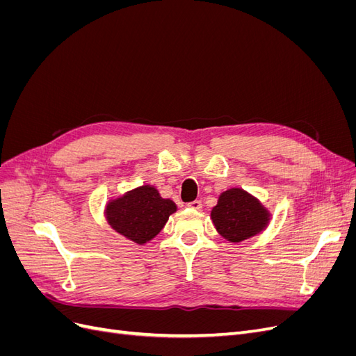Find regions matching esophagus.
Wrapping results in <instances>:
<instances>
[{
	"mask_svg": "<svg viewBox=\"0 0 356 356\" xmlns=\"http://www.w3.org/2000/svg\"><path fill=\"white\" fill-rule=\"evenodd\" d=\"M187 207L193 211H200L202 209V202L200 200H195V202H190Z\"/></svg>",
	"mask_w": 356,
	"mask_h": 356,
	"instance_id": "esophagus-1",
	"label": "esophagus"
}]
</instances>
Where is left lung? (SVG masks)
Instances as JSON below:
<instances>
[{"label": "left lung", "instance_id": "left-lung-1", "mask_svg": "<svg viewBox=\"0 0 356 356\" xmlns=\"http://www.w3.org/2000/svg\"><path fill=\"white\" fill-rule=\"evenodd\" d=\"M272 215L264 204L242 188L222 191L211 211L215 229L229 242L239 243L267 229Z\"/></svg>", "mask_w": 356, "mask_h": 356}]
</instances>
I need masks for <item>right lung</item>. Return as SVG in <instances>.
<instances>
[{
	"label": "right lung",
	"instance_id": "add662e5",
	"mask_svg": "<svg viewBox=\"0 0 356 356\" xmlns=\"http://www.w3.org/2000/svg\"><path fill=\"white\" fill-rule=\"evenodd\" d=\"M174 212V200L161 197L154 186H141L106 203L105 218L118 234L144 245L156 238Z\"/></svg>",
	"mask_w": 356,
	"mask_h": 356
}]
</instances>
